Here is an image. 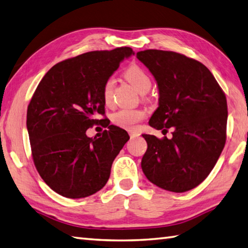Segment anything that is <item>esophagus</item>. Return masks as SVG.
Returning a JSON list of instances; mask_svg holds the SVG:
<instances>
[{"mask_svg": "<svg viewBox=\"0 0 248 248\" xmlns=\"http://www.w3.org/2000/svg\"><path fill=\"white\" fill-rule=\"evenodd\" d=\"M139 133L138 132H130V138L131 139H134V138H138L139 137Z\"/></svg>", "mask_w": 248, "mask_h": 248, "instance_id": "obj_1", "label": "esophagus"}]
</instances>
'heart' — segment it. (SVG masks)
I'll return each mask as SVG.
<instances>
[{"label": "heart", "mask_w": 248, "mask_h": 248, "mask_svg": "<svg viewBox=\"0 0 248 248\" xmlns=\"http://www.w3.org/2000/svg\"><path fill=\"white\" fill-rule=\"evenodd\" d=\"M125 78L137 89L140 93L147 92L152 86L150 77L142 67L139 65H131L127 71L124 72ZM113 88H114V79L109 77L106 79L103 85V100L106 105H110L111 98H113ZM145 118V113L140 109H132V108H124L115 113L111 117V121L114 124L119 128H123L128 131H134L138 127V124Z\"/></svg>", "instance_id": "1"}]
</instances>
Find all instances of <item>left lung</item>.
<instances>
[{
  "label": "left lung",
  "instance_id": "1",
  "mask_svg": "<svg viewBox=\"0 0 248 248\" xmlns=\"http://www.w3.org/2000/svg\"><path fill=\"white\" fill-rule=\"evenodd\" d=\"M137 57L159 89V106L149 125L163 133L173 127L172 139L143 134V172L164 190H191L208 176L225 147L226 95L210 70L195 59L158 49L139 51Z\"/></svg>",
  "mask_w": 248,
  "mask_h": 248
}]
</instances>
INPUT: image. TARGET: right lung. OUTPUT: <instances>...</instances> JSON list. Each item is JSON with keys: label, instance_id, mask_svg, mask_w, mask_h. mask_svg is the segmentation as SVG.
<instances>
[{"label": "right lung", "instance_id": "right-lung-1", "mask_svg": "<svg viewBox=\"0 0 248 248\" xmlns=\"http://www.w3.org/2000/svg\"><path fill=\"white\" fill-rule=\"evenodd\" d=\"M132 48L82 53L53 65L34 92L27 128L34 164L53 191L70 199L93 195L108 183L114 159L129 140L116 125L87 137L105 114L103 85Z\"/></svg>", "mask_w": 248, "mask_h": 248}]
</instances>
